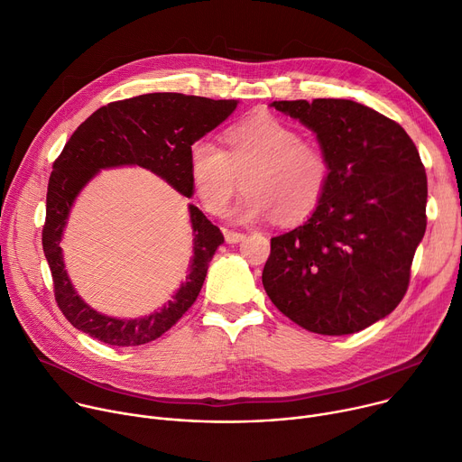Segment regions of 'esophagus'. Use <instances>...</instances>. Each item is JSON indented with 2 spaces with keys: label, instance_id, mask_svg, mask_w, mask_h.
<instances>
[{
  "label": "esophagus",
  "instance_id": "1",
  "mask_svg": "<svg viewBox=\"0 0 462 462\" xmlns=\"http://www.w3.org/2000/svg\"><path fill=\"white\" fill-rule=\"evenodd\" d=\"M225 239H226V243H237V241L245 239V234L236 232V230H225Z\"/></svg>",
  "mask_w": 462,
  "mask_h": 462
}]
</instances>
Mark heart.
<instances>
[{
  "mask_svg": "<svg viewBox=\"0 0 462 462\" xmlns=\"http://www.w3.org/2000/svg\"><path fill=\"white\" fill-rule=\"evenodd\" d=\"M188 175L209 214H221L245 177L246 191L234 208L239 221H258L276 214L282 223L310 217L331 182L326 149L306 142L283 119L262 114L226 131V149L209 138L188 149Z\"/></svg>",
  "mask_w": 462,
  "mask_h": 462,
  "instance_id": "heart-1",
  "label": "heart"
}]
</instances>
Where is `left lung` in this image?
I'll return each mask as SVG.
<instances>
[{"label": "left lung", "instance_id": "1", "mask_svg": "<svg viewBox=\"0 0 462 462\" xmlns=\"http://www.w3.org/2000/svg\"><path fill=\"white\" fill-rule=\"evenodd\" d=\"M273 106L317 134L331 160V182L302 226L271 239L263 287L308 331H361L387 317L407 292L428 225L424 163L396 121L356 101Z\"/></svg>", "mask_w": 462, "mask_h": 462}]
</instances>
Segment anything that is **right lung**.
I'll list each match as a JSON object with an SVG mask.
<instances>
[{"label":"right lung","instance_id":"obj_1","mask_svg":"<svg viewBox=\"0 0 462 462\" xmlns=\"http://www.w3.org/2000/svg\"><path fill=\"white\" fill-rule=\"evenodd\" d=\"M236 106L234 99L216 101L173 92L145 94L101 106L66 142L48 184L42 248L51 269L57 306L77 329L110 346H138L158 339L193 306L208 265L225 241L223 232L197 206L189 204L195 236L189 274L170 302L142 319H112L82 302L66 274L60 239L75 197L106 167L142 165L191 199L188 149L214 131Z\"/></svg>","mask_w":462,"mask_h":462}]
</instances>
